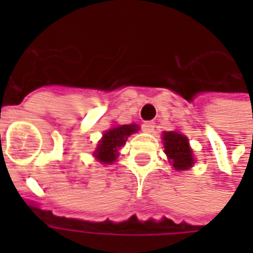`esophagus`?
I'll list each match as a JSON object with an SVG mask.
<instances>
[{"label": "esophagus", "instance_id": "1", "mask_svg": "<svg viewBox=\"0 0 253 253\" xmlns=\"http://www.w3.org/2000/svg\"><path fill=\"white\" fill-rule=\"evenodd\" d=\"M154 127H156V123H154V122H145L142 125V130L145 132H153Z\"/></svg>", "mask_w": 253, "mask_h": 253}]
</instances>
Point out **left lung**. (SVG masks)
<instances>
[{"label": "left lung", "mask_w": 253, "mask_h": 253, "mask_svg": "<svg viewBox=\"0 0 253 253\" xmlns=\"http://www.w3.org/2000/svg\"><path fill=\"white\" fill-rule=\"evenodd\" d=\"M165 154L169 157L175 169L184 170L188 169L194 164L192 150L188 146V139L183 134L176 131L164 132Z\"/></svg>", "instance_id": "8db88e82"}]
</instances>
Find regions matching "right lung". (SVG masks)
Returning <instances> with one entry per match:
<instances>
[{
  "instance_id": "obj_1",
  "label": "right lung",
  "mask_w": 253,
  "mask_h": 253,
  "mask_svg": "<svg viewBox=\"0 0 253 253\" xmlns=\"http://www.w3.org/2000/svg\"><path fill=\"white\" fill-rule=\"evenodd\" d=\"M138 127L135 125H123V126H116L105 131L104 137L100 141L99 146L94 152V156L97 157L100 163L111 164L114 163L118 157V150L126 142L128 135L137 131Z\"/></svg>"
}]
</instances>
